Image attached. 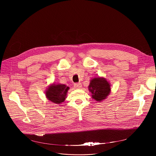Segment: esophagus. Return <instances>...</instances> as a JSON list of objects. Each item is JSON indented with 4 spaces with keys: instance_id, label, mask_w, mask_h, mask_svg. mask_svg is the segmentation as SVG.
I'll use <instances>...</instances> for the list:
<instances>
[{
    "instance_id": "1",
    "label": "esophagus",
    "mask_w": 156,
    "mask_h": 156,
    "mask_svg": "<svg viewBox=\"0 0 156 156\" xmlns=\"http://www.w3.org/2000/svg\"><path fill=\"white\" fill-rule=\"evenodd\" d=\"M74 87L75 88H80L81 87V83H76L74 84Z\"/></svg>"
}]
</instances>
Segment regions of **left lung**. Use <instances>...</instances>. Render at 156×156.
<instances>
[{
    "label": "left lung",
    "instance_id": "8db88e82",
    "mask_svg": "<svg viewBox=\"0 0 156 156\" xmlns=\"http://www.w3.org/2000/svg\"><path fill=\"white\" fill-rule=\"evenodd\" d=\"M89 90L92 93L93 99L98 101H101L109 94L110 86L105 79L99 77L95 78L91 81Z\"/></svg>",
    "mask_w": 156,
    "mask_h": 156
}]
</instances>
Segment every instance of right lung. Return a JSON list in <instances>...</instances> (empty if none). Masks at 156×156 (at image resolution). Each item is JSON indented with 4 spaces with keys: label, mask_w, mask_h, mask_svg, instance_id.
<instances>
[{
    "label": "right lung",
    "mask_w": 156,
    "mask_h": 156,
    "mask_svg": "<svg viewBox=\"0 0 156 156\" xmlns=\"http://www.w3.org/2000/svg\"><path fill=\"white\" fill-rule=\"evenodd\" d=\"M69 90V87L65 84H54L48 87L46 96L50 101L59 104L65 101Z\"/></svg>",
    "instance_id": "right-lung-1"
}]
</instances>
